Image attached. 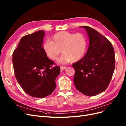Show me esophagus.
<instances>
[{"mask_svg": "<svg viewBox=\"0 0 126 126\" xmlns=\"http://www.w3.org/2000/svg\"><path fill=\"white\" fill-rule=\"evenodd\" d=\"M66 68V67H64V66H60V69H62V70H64V69H65Z\"/></svg>", "mask_w": 126, "mask_h": 126, "instance_id": "34e87169", "label": "esophagus"}]
</instances>
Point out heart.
<instances>
[{"mask_svg": "<svg viewBox=\"0 0 126 126\" xmlns=\"http://www.w3.org/2000/svg\"><path fill=\"white\" fill-rule=\"evenodd\" d=\"M52 41L47 40L43 45L47 55L52 60H56L62 52L58 61L60 64L77 62L84 56L87 48V39L81 33H72L61 31L52 38Z\"/></svg>", "mask_w": 126, "mask_h": 126, "instance_id": "1", "label": "heart"}]
</instances>
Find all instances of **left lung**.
Returning <instances> with one entry per match:
<instances>
[{
    "instance_id": "1",
    "label": "left lung",
    "mask_w": 126,
    "mask_h": 126,
    "mask_svg": "<svg viewBox=\"0 0 126 126\" xmlns=\"http://www.w3.org/2000/svg\"><path fill=\"white\" fill-rule=\"evenodd\" d=\"M85 28L89 45L82 58L72 64L75 70L76 88L83 94L93 96L105 91L115 70V55L111 43L99 32L88 26Z\"/></svg>"
}]
</instances>
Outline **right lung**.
<instances>
[{
    "label": "right lung",
    "mask_w": 126,
    "mask_h": 126,
    "mask_svg": "<svg viewBox=\"0 0 126 126\" xmlns=\"http://www.w3.org/2000/svg\"><path fill=\"white\" fill-rule=\"evenodd\" d=\"M45 32L39 30L22 37L13 54L15 75L18 82L29 96L44 98L52 94L55 80L60 74L58 66L48 59L43 42Z\"/></svg>",
    "instance_id": "right-lung-1"
}]
</instances>
